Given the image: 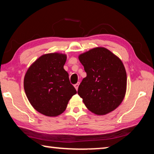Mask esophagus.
Returning <instances> with one entry per match:
<instances>
[{"instance_id":"obj_1","label":"esophagus","mask_w":154,"mask_h":154,"mask_svg":"<svg viewBox=\"0 0 154 154\" xmlns=\"http://www.w3.org/2000/svg\"><path fill=\"white\" fill-rule=\"evenodd\" d=\"M79 82H77L76 84H75L74 85V86H75V89H76L77 90H78V87H79Z\"/></svg>"}]
</instances>
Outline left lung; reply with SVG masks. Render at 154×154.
Returning <instances> with one entry per match:
<instances>
[{"label": "left lung", "instance_id": "left-lung-1", "mask_svg": "<svg viewBox=\"0 0 154 154\" xmlns=\"http://www.w3.org/2000/svg\"><path fill=\"white\" fill-rule=\"evenodd\" d=\"M87 76L77 93L91 112L105 115L120 105L126 90V72L122 62L107 49L96 48L81 54Z\"/></svg>", "mask_w": 154, "mask_h": 154}]
</instances>
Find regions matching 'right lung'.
Here are the masks:
<instances>
[{"label": "right lung", "mask_w": 154, "mask_h": 154, "mask_svg": "<svg viewBox=\"0 0 154 154\" xmlns=\"http://www.w3.org/2000/svg\"><path fill=\"white\" fill-rule=\"evenodd\" d=\"M64 54H45L31 65L25 75L24 90L31 105L47 116L63 113L68 103L77 93L64 69Z\"/></svg>", "instance_id": "1"}]
</instances>
